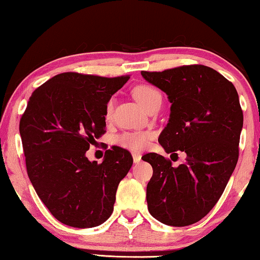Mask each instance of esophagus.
Masks as SVG:
<instances>
[{
  "label": "esophagus",
  "mask_w": 260,
  "mask_h": 260,
  "mask_svg": "<svg viewBox=\"0 0 260 260\" xmlns=\"http://www.w3.org/2000/svg\"><path fill=\"white\" fill-rule=\"evenodd\" d=\"M132 155H133V161L135 164H138L141 160V154H140V153H133V154H132Z\"/></svg>",
  "instance_id": "34e87169"
}]
</instances>
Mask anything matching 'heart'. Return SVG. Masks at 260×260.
I'll use <instances>...</instances> for the list:
<instances>
[{
	"label": "heart",
	"instance_id": "b5f03b06",
	"mask_svg": "<svg viewBox=\"0 0 260 260\" xmlns=\"http://www.w3.org/2000/svg\"><path fill=\"white\" fill-rule=\"evenodd\" d=\"M133 96L141 107L146 111L154 106L161 105V93L149 85H139L133 89ZM113 113V100H109L106 106V119H111ZM153 137L152 132H126L116 138V142L123 148L133 152H140L147 146V142Z\"/></svg>",
	"mask_w": 260,
	"mask_h": 260
}]
</instances>
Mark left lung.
<instances>
[{
    "mask_svg": "<svg viewBox=\"0 0 260 260\" xmlns=\"http://www.w3.org/2000/svg\"><path fill=\"white\" fill-rule=\"evenodd\" d=\"M141 75L171 102L160 145L166 153L187 155L177 167L156 153L142 156L153 167L146 189L148 211L165 225H192L217 204L238 161L243 129L238 93L220 73L202 64Z\"/></svg>",
    "mask_w": 260,
    "mask_h": 260,
    "instance_id": "obj_1",
    "label": "left lung"
}]
</instances>
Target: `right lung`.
Instances as JSON below:
<instances>
[{
	"mask_svg": "<svg viewBox=\"0 0 260 260\" xmlns=\"http://www.w3.org/2000/svg\"><path fill=\"white\" fill-rule=\"evenodd\" d=\"M128 80L62 73L29 98L20 121L28 177L62 224L95 228L111 217L133 158L118 146L106 151L101 164L89 161L86 152L105 133L112 95Z\"/></svg>",
	"mask_w": 260,
	"mask_h": 260,
	"instance_id": "add662e5",
	"label": "right lung"
}]
</instances>
